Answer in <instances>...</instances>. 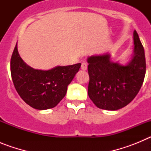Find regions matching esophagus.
<instances>
[{
	"label": "esophagus",
	"mask_w": 151,
	"mask_h": 151,
	"mask_svg": "<svg viewBox=\"0 0 151 151\" xmlns=\"http://www.w3.org/2000/svg\"><path fill=\"white\" fill-rule=\"evenodd\" d=\"M81 68H82V69H83V70H86V69H88V64L86 63L85 62L82 63V66H81Z\"/></svg>",
	"instance_id": "1"
}]
</instances>
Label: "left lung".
Listing matches in <instances>:
<instances>
[{"instance_id":"1","label":"left lung","mask_w":151,"mask_h":151,"mask_svg":"<svg viewBox=\"0 0 151 151\" xmlns=\"http://www.w3.org/2000/svg\"><path fill=\"white\" fill-rule=\"evenodd\" d=\"M134 45L133 58L126 66L111 62L109 54L92 56L88 59V93L97 107L119 110L138 94L145 79L146 60L144 47L135 30Z\"/></svg>"}]
</instances>
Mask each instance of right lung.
<instances>
[{
	"label": "right lung",
	"mask_w": 151,
	"mask_h": 151,
	"mask_svg": "<svg viewBox=\"0 0 151 151\" xmlns=\"http://www.w3.org/2000/svg\"><path fill=\"white\" fill-rule=\"evenodd\" d=\"M81 63L38 70L27 66L19 54L17 43L10 60L12 80L25 102L37 110L57 106L65 97L67 86L79 70Z\"/></svg>",
	"instance_id": "1"
}]
</instances>
